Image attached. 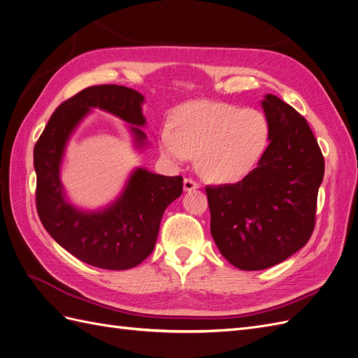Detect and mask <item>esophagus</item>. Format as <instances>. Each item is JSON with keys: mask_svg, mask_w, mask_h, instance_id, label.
Here are the masks:
<instances>
[{"mask_svg": "<svg viewBox=\"0 0 358 358\" xmlns=\"http://www.w3.org/2000/svg\"><path fill=\"white\" fill-rule=\"evenodd\" d=\"M196 189H199L198 182L192 180V178H184V192H192V190H196Z\"/></svg>", "mask_w": 358, "mask_h": 358, "instance_id": "34e87169", "label": "esophagus"}]
</instances>
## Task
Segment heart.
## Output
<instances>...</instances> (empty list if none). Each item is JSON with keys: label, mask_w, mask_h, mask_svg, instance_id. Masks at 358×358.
<instances>
[{"label": "heart", "mask_w": 358, "mask_h": 358, "mask_svg": "<svg viewBox=\"0 0 358 358\" xmlns=\"http://www.w3.org/2000/svg\"><path fill=\"white\" fill-rule=\"evenodd\" d=\"M268 141V123L255 108L198 101L181 107L171 129L159 134V148L171 162L198 157L199 174L213 182H234L256 165Z\"/></svg>", "instance_id": "heart-1"}]
</instances>
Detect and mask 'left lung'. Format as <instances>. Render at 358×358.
<instances>
[{
  "mask_svg": "<svg viewBox=\"0 0 358 358\" xmlns=\"http://www.w3.org/2000/svg\"><path fill=\"white\" fill-rule=\"evenodd\" d=\"M269 145L235 184L208 186L211 235L242 271L275 266L306 245L315 226L324 157L308 122L275 95H264Z\"/></svg>",
  "mask_w": 358,
  "mask_h": 358,
  "instance_id": "left-lung-1",
  "label": "left lung"
}]
</instances>
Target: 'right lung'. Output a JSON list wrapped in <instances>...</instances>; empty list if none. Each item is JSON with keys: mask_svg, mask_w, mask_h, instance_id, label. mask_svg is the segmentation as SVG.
Here are the masks:
<instances>
[{"mask_svg": "<svg viewBox=\"0 0 358 358\" xmlns=\"http://www.w3.org/2000/svg\"><path fill=\"white\" fill-rule=\"evenodd\" d=\"M143 103L144 96L129 87H87L56 108L34 147L37 211L44 229L74 257L101 269H131L152 255L162 215L182 193V178L135 168L111 203L83 210L68 201L61 165L71 135L94 108L128 123L136 150L147 147Z\"/></svg>", "mask_w": 358, "mask_h": 358, "instance_id": "add662e5", "label": "right lung"}]
</instances>
